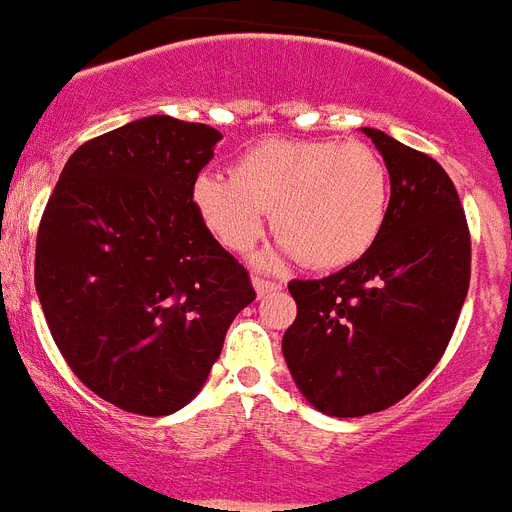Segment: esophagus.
Masks as SVG:
<instances>
[{"label":"esophagus","mask_w":512,"mask_h":512,"mask_svg":"<svg viewBox=\"0 0 512 512\" xmlns=\"http://www.w3.org/2000/svg\"><path fill=\"white\" fill-rule=\"evenodd\" d=\"M252 286H255L257 297H265V294L278 292V289H281V284H276V281H268V278H260V276L252 278Z\"/></svg>","instance_id":"34e87169"}]
</instances>
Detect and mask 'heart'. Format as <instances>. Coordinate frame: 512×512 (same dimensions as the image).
I'll return each mask as SVG.
<instances>
[{
    "instance_id": "b5f03b06",
    "label": "heart",
    "mask_w": 512,
    "mask_h": 512,
    "mask_svg": "<svg viewBox=\"0 0 512 512\" xmlns=\"http://www.w3.org/2000/svg\"><path fill=\"white\" fill-rule=\"evenodd\" d=\"M191 205L231 252L255 247L270 213L281 255H299L310 268H342L363 257L384 228L389 173L360 141L268 139L234 162L231 178H194Z\"/></svg>"
}]
</instances>
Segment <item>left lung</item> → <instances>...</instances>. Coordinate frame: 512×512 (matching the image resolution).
I'll use <instances>...</instances> for the list:
<instances>
[{
    "label": "left lung",
    "instance_id": "left-lung-1",
    "mask_svg": "<svg viewBox=\"0 0 512 512\" xmlns=\"http://www.w3.org/2000/svg\"><path fill=\"white\" fill-rule=\"evenodd\" d=\"M389 170L386 223L363 257L318 281H292L297 318L286 365L315 410L378 413L413 392L447 350L471 281V234L434 157L363 128Z\"/></svg>",
    "mask_w": 512,
    "mask_h": 512
}]
</instances>
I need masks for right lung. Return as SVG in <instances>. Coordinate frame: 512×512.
<instances>
[{
    "label": "right lung",
    "mask_w": 512,
    "mask_h": 512,
    "mask_svg": "<svg viewBox=\"0 0 512 512\" xmlns=\"http://www.w3.org/2000/svg\"><path fill=\"white\" fill-rule=\"evenodd\" d=\"M220 131L149 115L70 155L36 239V294L70 371L126 413L170 415L205 386L247 270L191 205Z\"/></svg>",
    "instance_id": "right-lung-1"
}]
</instances>
